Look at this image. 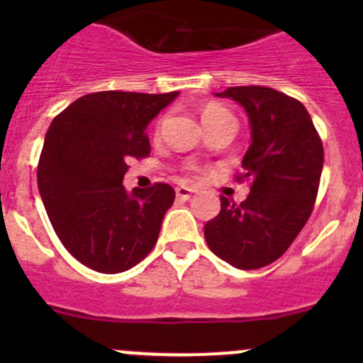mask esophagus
I'll return each mask as SVG.
<instances>
[{
  "instance_id": "1",
  "label": "esophagus",
  "mask_w": 363,
  "mask_h": 363,
  "mask_svg": "<svg viewBox=\"0 0 363 363\" xmlns=\"http://www.w3.org/2000/svg\"><path fill=\"white\" fill-rule=\"evenodd\" d=\"M193 193H195V191H193V189H189V188H184V186H181V188H177V189H175V196H177L179 200H184V202H186V200H189V199H191V196H193Z\"/></svg>"
}]
</instances>
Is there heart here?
Segmentation results:
<instances>
[{"label": "heart", "mask_w": 363, "mask_h": 363, "mask_svg": "<svg viewBox=\"0 0 363 363\" xmlns=\"http://www.w3.org/2000/svg\"><path fill=\"white\" fill-rule=\"evenodd\" d=\"M225 116H232V113H230L225 107H221V105H218V104H208L202 108V121H203V123H208V121L219 119V117H225Z\"/></svg>", "instance_id": "b5f03b06"}]
</instances>
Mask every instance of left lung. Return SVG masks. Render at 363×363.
<instances>
[{
  "mask_svg": "<svg viewBox=\"0 0 363 363\" xmlns=\"http://www.w3.org/2000/svg\"><path fill=\"white\" fill-rule=\"evenodd\" d=\"M219 98L247 113L251 145L242 160L251 191L240 205L221 196L205 225L208 247L235 269L270 265L286 252L313 212L323 170V144L309 112L288 94L262 86L228 87Z\"/></svg>",
  "mask_w": 363,
  "mask_h": 363,
  "instance_id": "1",
  "label": "left lung"
}]
</instances>
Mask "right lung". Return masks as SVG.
<instances>
[{
    "label": "right lung",
    "mask_w": 363,
    "mask_h": 363,
    "mask_svg": "<svg viewBox=\"0 0 363 363\" xmlns=\"http://www.w3.org/2000/svg\"><path fill=\"white\" fill-rule=\"evenodd\" d=\"M179 96L101 91L54 117L38 163V191L73 258L104 274L130 270L151 252L175 191L123 186L128 161L151 152L149 123Z\"/></svg>",
    "instance_id": "1"
}]
</instances>
